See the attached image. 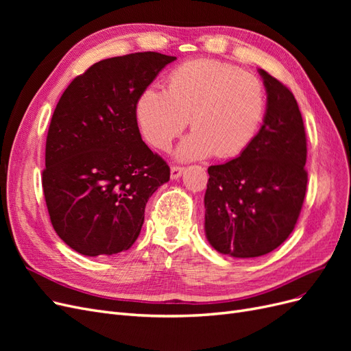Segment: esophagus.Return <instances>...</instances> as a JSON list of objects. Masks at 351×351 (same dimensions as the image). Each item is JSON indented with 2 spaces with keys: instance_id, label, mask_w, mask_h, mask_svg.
<instances>
[{
  "instance_id": "obj_1",
  "label": "esophagus",
  "mask_w": 351,
  "mask_h": 351,
  "mask_svg": "<svg viewBox=\"0 0 351 351\" xmlns=\"http://www.w3.org/2000/svg\"><path fill=\"white\" fill-rule=\"evenodd\" d=\"M183 171H184V168H183V167H177V165H174V167H171V169H169V174H171V178H173V180H177V178L182 177Z\"/></svg>"
}]
</instances>
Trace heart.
<instances>
[{"label":"heart","mask_w":351,"mask_h":351,"mask_svg":"<svg viewBox=\"0 0 351 351\" xmlns=\"http://www.w3.org/2000/svg\"><path fill=\"white\" fill-rule=\"evenodd\" d=\"M267 111L263 83L218 60H190L168 76L167 90L149 86L136 101V120L145 139L168 149L187 123L193 130L178 145L183 161L240 155L258 134Z\"/></svg>","instance_id":"b5f03b06"}]
</instances>
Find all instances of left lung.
I'll list each match as a JSON object with an SVG mask.
<instances>
[{
    "instance_id": "8db88e82",
    "label": "left lung",
    "mask_w": 351,
    "mask_h": 351,
    "mask_svg": "<svg viewBox=\"0 0 351 351\" xmlns=\"http://www.w3.org/2000/svg\"><path fill=\"white\" fill-rule=\"evenodd\" d=\"M267 111L237 158L208 168L205 234L217 252L258 258L291 234L306 195V133L294 95L258 69Z\"/></svg>"
}]
</instances>
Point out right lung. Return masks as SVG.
I'll return each instance as SVG.
<instances>
[{"mask_svg": "<svg viewBox=\"0 0 351 351\" xmlns=\"http://www.w3.org/2000/svg\"><path fill=\"white\" fill-rule=\"evenodd\" d=\"M174 60L159 52L102 60L57 104L42 187L58 237L84 256L130 249L147 199L169 180V167L142 141L136 101Z\"/></svg>", "mask_w": 351, "mask_h": 351, "instance_id": "obj_1", "label": "right lung"}]
</instances>
